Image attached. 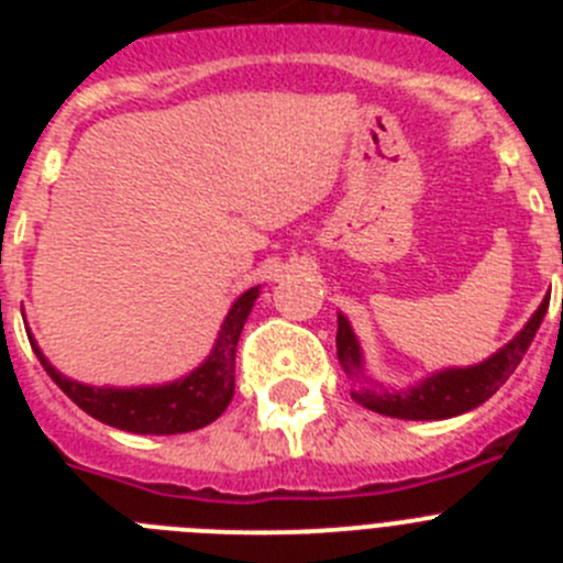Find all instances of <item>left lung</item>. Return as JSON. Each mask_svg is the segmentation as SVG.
I'll use <instances>...</instances> for the list:
<instances>
[{
    "mask_svg": "<svg viewBox=\"0 0 563 563\" xmlns=\"http://www.w3.org/2000/svg\"><path fill=\"white\" fill-rule=\"evenodd\" d=\"M547 305L550 301L544 298L539 310L533 312V318L525 324V330L487 361L476 363V366H465V369L454 366V369L434 372L417 386H409L402 391L377 389L375 383H369V377L363 375L361 343H357L350 321L338 312V361H341L343 372L352 380H357V389L352 391V397H355V402H361L363 409L397 417V420H449V417L465 415V411L482 406L487 397H494L499 391L507 377L514 375L527 346L533 343L541 321H544Z\"/></svg>",
    "mask_w": 563,
    "mask_h": 563,
    "instance_id": "1",
    "label": "left lung"
}]
</instances>
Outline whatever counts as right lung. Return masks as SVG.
<instances>
[{
	"label": "right lung",
	"instance_id": "1",
	"mask_svg": "<svg viewBox=\"0 0 563 563\" xmlns=\"http://www.w3.org/2000/svg\"><path fill=\"white\" fill-rule=\"evenodd\" d=\"M258 287H251L233 301L211 355L191 375L166 386H137V389H112V386H87L69 380L42 355L36 341H30L47 375L58 389L89 417L107 422L112 429L132 434H186L213 422L233 397V369H236V343L242 335Z\"/></svg>",
	"mask_w": 563,
	"mask_h": 563
}]
</instances>
